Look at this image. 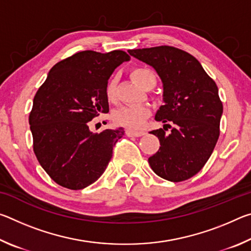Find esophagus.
<instances>
[{
	"label": "esophagus",
	"mask_w": 251,
	"mask_h": 251,
	"mask_svg": "<svg viewBox=\"0 0 251 251\" xmlns=\"http://www.w3.org/2000/svg\"><path fill=\"white\" fill-rule=\"evenodd\" d=\"M125 134L128 136V137H139V136L145 135V131H144V130H130V129H127L125 131Z\"/></svg>",
	"instance_id": "esophagus-1"
}]
</instances>
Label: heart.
<instances>
[{
    "label": "heart",
    "mask_w": 251,
    "mask_h": 251,
    "mask_svg": "<svg viewBox=\"0 0 251 251\" xmlns=\"http://www.w3.org/2000/svg\"><path fill=\"white\" fill-rule=\"evenodd\" d=\"M130 76L136 84L147 90L148 87H154L156 84V76L154 72L145 67H136L131 70ZM117 76L109 79L106 85V97L109 100H114L116 97ZM151 115V108L147 105H128L118 108L113 115V120L117 125L124 126L129 129H139L144 123Z\"/></svg>",
    "instance_id": "heart-1"
}]
</instances>
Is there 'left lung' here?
Segmentation results:
<instances>
[{"mask_svg":"<svg viewBox=\"0 0 251 251\" xmlns=\"http://www.w3.org/2000/svg\"><path fill=\"white\" fill-rule=\"evenodd\" d=\"M128 53L157 72L163 82L164 105L155 120L174 124L151 131L160 147L148 163L164 179H189L205 166L218 141L223 103L217 85L201 63L182 50L164 45ZM166 126L172 128L168 135Z\"/></svg>","mask_w":251,"mask_h":251,"instance_id":"8db88e82","label":"left lung"}]
</instances>
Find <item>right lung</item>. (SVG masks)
Here are the masks:
<instances>
[{"instance_id": "obj_1", "label": "right lung", "mask_w": 251, "mask_h": 251, "mask_svg": "<svg viewBox=\"0 0 251 251\" xmlns=\"http://www.w3.org/2000/svg\"><path fill=\"white\" fill-rule=\"evenodd\" d=\"M129 59L124 50L78 52L55 64L34 96L28 118L33 150L59 186L83 189L107 167L124 129L93 133L88 123L100 113H108V78Z\"/></svg>"}]
</instances>
